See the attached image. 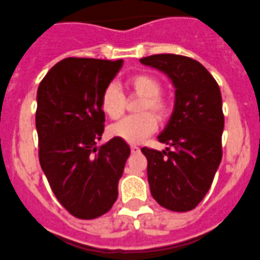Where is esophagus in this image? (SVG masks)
Segmentation results:
<instances>
[{"label":"esophagus","instance_id":"34e87169","mask_svg":"<svg viewBox=\"0 0 260 260\" xmlns=\"http://www.w3.org/2000/svg\"><path fill=\"white\" fill-rule=\"evenodd\" d=\"M131 151L134 152V154H136V152L140 151V148H139L138 146H131Z\"/></svg>","mask_w":260,"mask_h":260}]
</instances>
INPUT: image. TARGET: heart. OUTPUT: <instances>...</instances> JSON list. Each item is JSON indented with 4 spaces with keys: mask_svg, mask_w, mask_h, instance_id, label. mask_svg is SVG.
I'll list each match as a JSON object with an SVG mask.
<instances>
[{
    "mask_svg": "<svg viewBox=\"0 0 260 260\" xmlns=\"http://www.w3.org/2000/svg\"><path fill=\"white\" fill-rule=\"evenodd\" d=\"M129 88L143 99L140 102L139 110L143 113L122 118L109 128V134L114 138L122 139L126 143H140L142 140L150 136L156 129V115L159 120L169 116V101L161 94L162 83L152 75L139 73L129 77L125 83ZM101 109L112 120L120 118L125 109V98L116 84H110L105 88L101 95ZM146 110H151L155 116Z\"/></svg>",
    "mask_w": 260,
    "mask_h": 260,
    "instance_id": "obj_1",
    "label": "heart"
}]
</instances>
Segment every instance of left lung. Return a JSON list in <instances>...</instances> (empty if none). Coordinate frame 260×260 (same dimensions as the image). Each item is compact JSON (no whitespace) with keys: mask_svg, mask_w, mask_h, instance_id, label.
Here are the masks:
<instances>
[{"mask_svg":"<svg viewBox=\"0 0 260 260\" xmlns=\"http://www.w3.org/2000/svg\"><path fill=\"white\" fill-rule=\"evenodd\" d=\"M140 62L166 73L176 88L169 122L158 136L166 150L143 147L152 198L172 211H189L211 187L222 159V96L207 69L185 55L154 54Z\"/></svg>","mask_w":260,"mask_h":260,"instance_id":"obj_1","label":"left lung"}]
</instances>
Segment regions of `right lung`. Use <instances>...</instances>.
Returning a JSON list of instances; mask_svg holds the SVG:
<instances>
[{
	"mask_svg": "<svg viewBox=\"0 0 260 260\" xmlns=\"http://www.w3.org/2000/svg\"><path fill=\"white\" fill-rule=\"evenodd\" d=\"M121 67L122 59L69 57L38 87L41 168L59 203L80 219H94L112 209L131 154L118 138L96 147L105 129L101 95Z\"/></svg>",
	"mask_w": 260,
	"mask_h": 260,
	"instance_id": "add662e5",
	"label": "right lung"
}]
</instances>
